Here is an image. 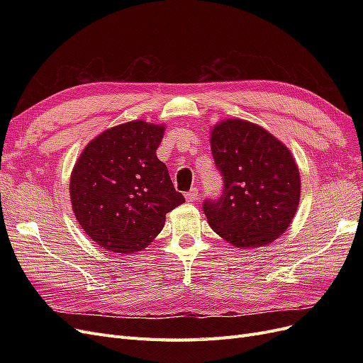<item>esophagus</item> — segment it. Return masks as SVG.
Segmentation results:
<instances>
[{
	"mask_svg": "<svg viewBox=\"0 0 363 363\" xmlns=\"http://www.w3.org/2000/svg\"><path fill=\"white\" fill-rule=\"evenodd\" d=\"M196 196H199V189H196V188H192L189 192L184 194L186 201H195Z\"/></svg>",
	"mask_w": 363,
	"mask_h": 363,
	"instance_id": "esophagus-1",
	"label": "esophagus"
}]
</instances>
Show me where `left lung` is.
Wrapping results in <instances>:
<instances>
[{
  "label": "left lung",
  "mask_w": 363,
  "mask_h": 363,
  "mask_svg": "<svg viewBox=\"0 0 363 363\" xmlns=\"http://www.w3.org/2000/svg\"><path fill=\"white\" fill-rule=\"evenodd\" d=\"M212 156L223 192L204 200L207 223L238 248L263 247L292 223L300 203V172L288 147L244 119H225L212 130Z\"/></svg>",
  "instance_id": "1"
}]
</instances>
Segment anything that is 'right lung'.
Returning <instances> with one entry per match:
<instances>
[{"mask_svg":"<svg viewBox=\"0 0 363 363\" xmlns=\"http://www.w3.org/2000/svg\"><path fill=\"white\" fill-rule=\"evenodd\" d=\"M164 125L130 121L86 145L71 174L77 221L92 240L113 252L144 250L184 203L167 164L156 156Z\"/></svg>","mask_w":363,"mask_h":363,"instance_id":"right-lung-1","label":"right lung"}]
</instances>
